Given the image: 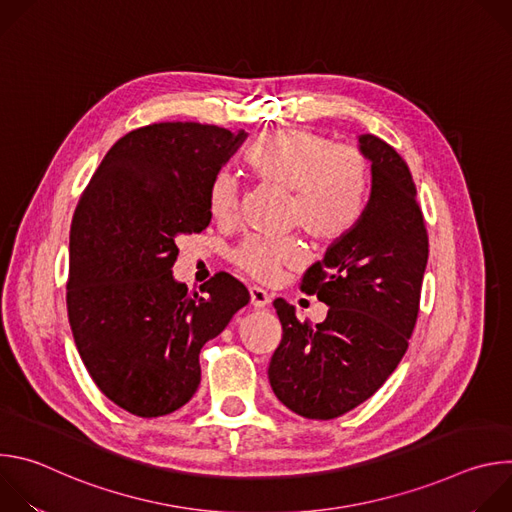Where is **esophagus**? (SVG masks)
Instances as JSON below:
<instances>
[{
	"label": "esophagus",
	"mask_w": 512,
	"mask_h": 512,
	"mask_svg": "<svg viewBox=\"0 0 512 512\" xmlns=\"http://www.w3.org/2000/svg\"><path fill=\"white\" fill-rule=\"evenodd\" d=\"M249 296H251V306L257 308V310L265 308V306L271 302V296L267 294V291L261 289V287H257V285L249 287Z\"/></svg>",
	"instance_id": "esophagus-1"
}]
</instances>
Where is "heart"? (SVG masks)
Here are the masks:
<instances>
[{"mask_svg":"<svg viewBox=\"0 0 512 512\" xmlns=\"http://www.w3.org/2000/svg\"><path fill=\"white\" fill-rule=\"evenodd\" d=\"M261 178L294 194L291 221L318 243L346 237L364 210L369 192V164L352 145L308 129H279L263 137L249 156ZM239 180L223 170L208 188V210L214 221L231 223L239 210ZM233 261L251 277L271 283L283 267L302 261L296 241L247 237Z\"/></svg>","mask_w":512,"mask_h":512,"instance_id":"1","label":"heart"}]
</instances>
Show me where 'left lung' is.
I'll return each mask as SVG.
<instances>
[{"mask_svg":"<svg viewBox=\"0 0 512 512\" xmlns=\"http://www.w3.org/2000/svg\"><path fill=\"white\" fill-rule=\"evenodd\" d=\"M371 162V196L354 229L302 279L330 310L312 326L275 300L281 342L269 362L275 397L308 419H334L373 397L401 362L417 322L429 255L405 160L377 135H358Z\"/></svg>","mask_w":512,"mask_h":512,"instance_id":"left-lung-1","label":"left lung"}]
</instances>
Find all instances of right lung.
Wrapping results in <instances>:
<instances>
[{
	"label": "right lung",
	"instance_id": "right-lung-1",
	"mask_svg": "<svg viewBox=\"0 0 512 512\" xmlns=\"http://www.w3.org/2000/svg\"><path fill=\"white\" fill-rule=\"evenodd\" d=\"M245 129L154 123L123 135L85 188L70 225L68 322L95 385L139 417L168 415L200 385V348L249 304L218 273L190 296L174 279L176 241L210 223L208 188Z\"/></svg>",
	"mask_w": 512,
	"mask_h": 512
}]
</instances>
